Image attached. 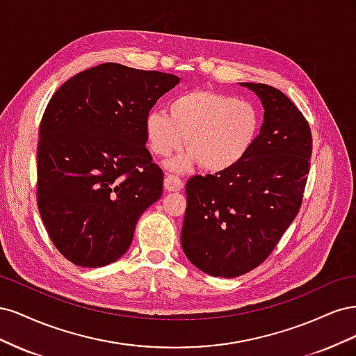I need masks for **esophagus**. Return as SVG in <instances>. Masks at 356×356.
<instances>
[{
	"label": "esophagus",
	"instance_id": "esophagus-1",
	"mask_svg": "<svg viewBox=\"0 0 356 356\" xmlns=\"http://www.w3.org/2000/svg\"><path fill=\"white\" fill-rule=\"evenodd\" d=\"M163 186L166 191H179L182 187H184V182H182L177 175H166Z\"/></svg>",
	"mask_w": 356,
	"mask_h": 356
}]
</instances>
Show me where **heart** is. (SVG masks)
<instances>
[{
    "label": "heart",
    "mask_w": 356,
    "mask_h": 356,
    "mask_svg": "<svg viewBox=\"0 0 356 356\" xmlns=\"http://www.w3.org/2000/svg\"><path fill=\"white\" fill-rule=\"evenodd\" d=\"M260 132L255 106L232 95L190 90L175 96L169 114L153 110L145 115V138L156 156L166 157L186 145L188 152L172 161L174 170L202 163L213 174L225 172L246 157Z\"/></svg>",
    "instance_id": "b5f03b06"
}]
</instances>
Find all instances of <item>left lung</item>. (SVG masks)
<instances>
[{
    "label": "left lung",
    "mask_w": 356,
    "mask_h": 356,
    "mask_svg": "<svg viewBox=\"0 0 356 356\" xmlns=\"http://www.w3.org/2000/svg\"><path fill=\"white\" fill-rule=\"evenodd\" d=\"M261 101L255 144L234 168L187 181L181 246L199 270L236 277L268 257L294 221L307 181L312 134L288 96L263 83H239Z\"/></svg>",
    "instance_id": "obj_1"
}]
</instances>
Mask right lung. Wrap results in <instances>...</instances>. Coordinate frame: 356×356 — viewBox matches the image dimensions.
<instances>
[{
	"instance_id": "obj_1",
	"label": "right lung",
	"mask_w": 356,
	"mask_h": 356,
	"mask_svg": "<svg viewBox=\"0 0 356 356\" xmlns=\"http://www.w3.org/2000/svg\"><path fill=\"white\" fill-rule=\"evenodd\" d=\"M179 77L102 63L63 83L40 124L37 203L56 250L81 267L117 261L163 193L145 115Z\"/></svg>"
}]
</instances>
